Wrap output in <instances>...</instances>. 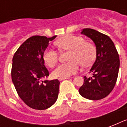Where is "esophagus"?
<instances>
[{
    "mask_svg": "<svg viewBox=\"0 0 127 127\" xmlns=\"http://www.w3.org/2000/svg\"><path fill=\"white\" fill-rule=\"evenodd\" d=\"M66 79H69V77H60V78H58V80L61 81V80H66Z\"/></svg>",
    "mask_w": 127,
    "mask_h": 127,
    "instance_id": "34e87169",
    "label": "esophagus"
}]
</instances>
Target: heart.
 Returning a JSON list of instances; mask_svg holds the SVG:
<instances>
[{
	"label": "heart",
	"mask_w": 127,
	"mask_h": 127,
	"mask_svg": "<svg viewBox=\"0 0 127 127\" xmlns=\"http://www.w3.org/2000/svg\"><path fill=\"white\" fill-rule=\"evenodd\" d=\"M61 50H70L69 60L66 63L61 64L53 72L55 77H69L80 71L81 64L88 66L93 63L96 57V48L91 43L86 42L81 36L67 35L56 42ZM45 63L52 68L58 61V53L53 48H48L43 55Z\"/></svg>",
	"instance_id": "heart-1"
}]
</instances>
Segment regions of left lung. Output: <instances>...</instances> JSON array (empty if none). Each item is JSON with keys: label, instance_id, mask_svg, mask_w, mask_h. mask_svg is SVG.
Instances as JSON below:
<instances>
[{"label": "left lung", "instance_id": "obj_1", "mask_svg": "<svg viewBox=\"0 0 127 127\" xmlns=\"http://www.w3.org/2000/svg\"><path fill=\"white\" fill-rule=\"evenodd\" d=\"M81 33L93 41L96 58L90 70L93 76L84 77V84L79 93L86 98L99 100L106 97L114 88L120 67L119 55L107 35L91 29H84Z\"/></svg>", "mask_w": 127, "mask_h": 127}]
</instances>
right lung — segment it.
I'll use <instances>...</instances> for the list:
<instances>
[{
  "label": "right lung",
  "instance_id": "add662e5",
  "mask_svg": "<svg viewBox=\"0 0 127 127\" xmlns=\"http://www.w3.org/2000/svg\"><path fill=\"white\" fill-rule=\"evenodd\" d=\"M56 37L31 36L21 45L13 57L11 78L13 85L21 99L32 109H47L58 98L60 82L58 80H42L49 76L43 55L49 42Z\"/></svg>",
  "mask_w": 127,
  "mask_h": 127
}]
</instances>
